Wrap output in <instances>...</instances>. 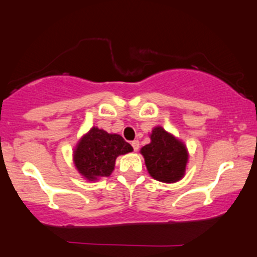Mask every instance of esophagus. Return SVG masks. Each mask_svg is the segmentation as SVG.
I'll return each instance as SVG.
<instances>
[{"label": "esophagus", "mask_w": 257, "mask_h": 257, "mask_svg": "<svg viewBox=\"0 0 257 257\" xmlns=\"http://www.w3.org/2000/svg\"><path fill=\"white\" fill-rule=\"evenodd\" d=\"M132 146H133V149H134V151H138L139 147H140V144H139L138 140H134V141H132Z\"/></svg>", "instance_id": "34e87169"}]
</instances>
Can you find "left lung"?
<instances>
[{
	"label": "left lung",
	"mask_w": 257,
	"mask_h": 257,
	"mask_svg": "<svg viewBox=\"0 0 257 257\" xmlns=\"http://www.w3.org/2000/svg\"><path fill=\"white\" fill-rule=\"evenodd\" d=\"M150 175L163 182H175L184 176L187 151L181 141L156 126L151 134V143L141 149Z\"/></svg>",
	"instance_id": "1"
}]
</instances>
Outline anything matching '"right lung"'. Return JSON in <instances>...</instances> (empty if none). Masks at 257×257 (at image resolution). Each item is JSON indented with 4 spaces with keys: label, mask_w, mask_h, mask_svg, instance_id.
<instances>
[{
    "label": "right lung",
    "mask_w": 257,
    "mask_h": 257,
    "mask_svg": "<svg viewBox=\"0 0 257 257\" xmlns=\"http://www.w3.org/2000/svg\"><path fill=\"white\" fill-rule=\"evenodd\" d=\"M131 144L118 134H108L99 128H91L75 150V164L78 172L94 181L100 176H110L119 155L132 152Z\"/></svg>",
    "instance_id": "obj_1"
}]
</instances>
